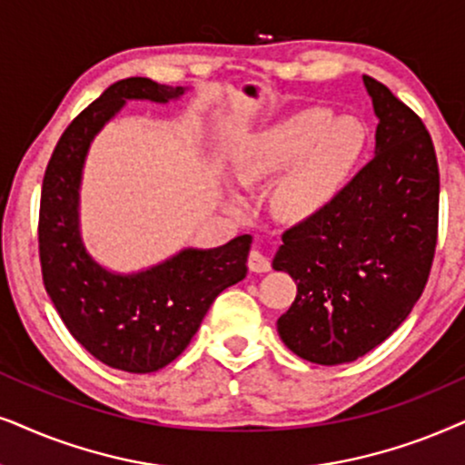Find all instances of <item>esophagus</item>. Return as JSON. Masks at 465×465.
Segmentation results:
<instances>
[{"mask_svg":"<svg viewBox=\"0 0 465 465\" xmlns=\"http://www.w3.org/2000/svg\"><path fill=\"white\" fill-rule=\"evenodd\" d=\"M246 263H249L251 272H268V270H270L268 257L263 255L262 251H257V249H252L249 252V260H246Z\"/></svg>","mask_w":465,"mask_h":465,"instance_id":"obj_1","label":"esophagus"}]
</instances>
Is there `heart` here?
Returning a JSON list of instances; mask_svg holds the SVG:
<instances>
[{"mask_svg": "<svg viewBox=\"0 0 465 465\" xmlns=\"http://www.w3.org/2000/svg\"><path fill=\"white\" fill-rule=\"evenodd\" d=\"M361 152V126L332 122L326 109H304L246 141L233 156L232 175L252 189L283 173L270 193L272 213L285 223H302L331 203Z\"/></svg>", "mask_w": 465, "mask_h": 465, "instance_id": "heart-1", "label": "heart"}]
</instances>
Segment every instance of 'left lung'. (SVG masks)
I'll return each mask as SVG.
<instances>
[{"instance_id": "1", "label": "left lung", "mask_w": 465, "mask_h": 465, "mask_svg": "<svg viewBox=\"0 0 465 465\" xmlns=\"http://www.w3.org/2000/svg\"><path fill=\"white\" fill-rule=\"evenodd\" d=\"M380 124L375 156L309 221L283 232L274 270L298 293L276 326L293 354L351 362L401 326L438 244L440 172L431 134L408 104L362 76Z\"/></svg>"}]
</instances>
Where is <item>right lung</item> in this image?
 <instances>
[{"label": "right lung", "instance_id": "obj_1", "mask_svg": "<svg viewBox=\"0 0 465 465\" xmlns=\"http://www.w3.org/2000/svg\"><path fill=\"white\" fill-rule=\"evenodd\" d=\"M184 87L145 76L117 81L70 122L46 164L38 216L43 283L68 332L94 358L128 373H152L175 361L214 298L246 276L251 236L219 249H186L139 274H114L87 255L79 236L81 169L94 139L124 101L167 103Z\"/></svg>", "mask_w": 465, "mask_h": 465}]
</instances>
